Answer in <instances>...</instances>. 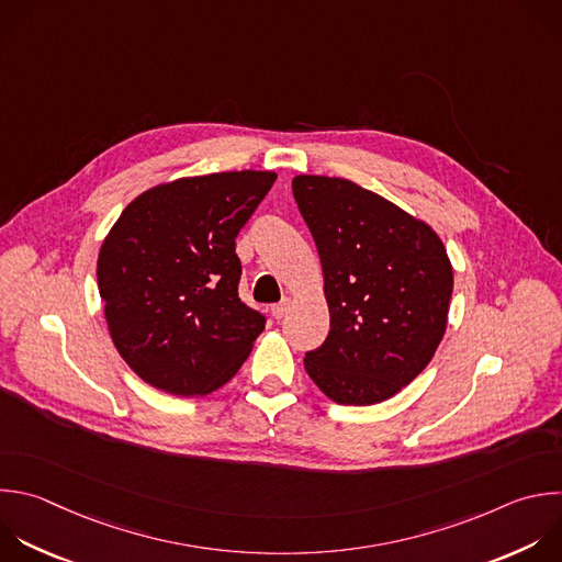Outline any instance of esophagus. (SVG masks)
Wrapping results in <instances>:
<instances>
[{
	"label": "esophagus",
	"mask_w": 562,
	"mask_h": 562,
	"mask_svg": "<svg viewBox=\"0 0 562 562\" xmlns=\"http://www.w3.org/2000/svg\"><path fill=\"white\" fill-rule=\"evenodd\" d=\"M289 308H291V300H282L280 304H273V306H271V315H273L276 319H282V317L289 313Z\"/></svg>",
	"instance_id": "esophagus-1"
}]
</instances>
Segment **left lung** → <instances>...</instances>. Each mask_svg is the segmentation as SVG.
Returning <instances> with one entry per match:
<instances>
[{"label":"left lung","instance_id":"1","mask_svg":"<svg viewBox=\"0 0 562 562\" xmlns=\"http://www.w3.org/2000/svg\"><path fill=\"white\" fill-rule=\"evenodd\" d=\"M293 196L315 240L330 328L304 357L335 404L391 400L430 363L448 326L452 265L437 232L346 178L300 173Z\"/></svg>","mask_w":562,"mask_h":562}]
</instances>
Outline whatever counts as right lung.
Returning <instances> with one entry per match:
<instances>
[{"label":"right lung","instance_id":"add662e5","mask_svg":"<svg viewBox=\"0 0 562 562\" xmlns=\"http://www.w3.org/2000/svg\"><path fill=\"white\" fill-rule=\"evenodd\" d=\"M276 171H218L136 196L105 236L97 282L110 337L149 386L203 397L225 386L265 330L240 302L236 236Z\"/></svg>","mask_w":562,"mask_h":562}]
</instances>
